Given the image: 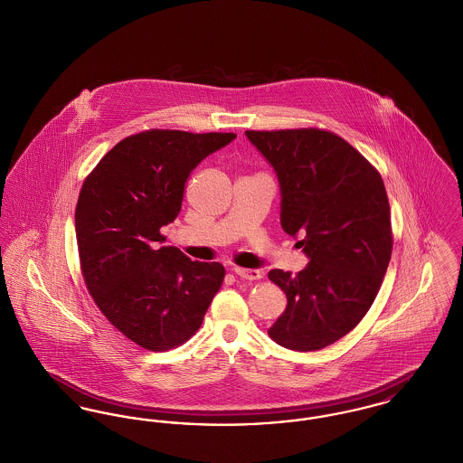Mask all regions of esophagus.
I'll return each mask as SVG.
<instances>
[{
	"mask_svg": "<svg viewBox=\"0 0 463 463\" xmlns=\"http://www.w3.org/2000/svg\"><path fill=\"white\" fill-rule=\"evenodd\" d=\"M233 272H235L239 278L246 279V280H258V279H261V272L256 270V269H241V267H235Z\"/></svg>",
	"mask_w": 463,
	"mask_h": 463,
	"instance_id": "obj_1",
	"label": "esophagus"
}]
</instances>
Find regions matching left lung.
<instances>
[{
    "instance_id": "obj_1",
    "label": "left lung",
    "mask_w": 463,
    "mask_h": 463,
    "mask_svg": "<svg viewBox=\"0 0 463 463\" xmlns=\"http://www.w3.org/2000/svg\"><path fill=\"white\" fill-rule=\"evenodd\" d=\"M280 187V226L302 239L307 267L270 270L288 306L269 328L279 345L317 351L367 314L392 258V222L379 172L335 133L304 128L246 131Z\"/></svg>"
}]
</instances>
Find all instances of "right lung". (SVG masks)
Returning a JSON list of instances; mask_svg holds the SVG:
<instances>
[{
    "label": "right lung",
    "mask_w": 463,
    "mask_h": 463,
    "mask_svg": "<svg viewBox=\"0 0 463 463\" xmlns=\"http://www.w3.org/2000/svg\"><path fill=\"white\" fill-rule=\"evenodd\" d=\"M235 133L149 129L112 147L84 181L75 232L82 278L103 316L144 349L181 345L202 325L224 267L165 242L189 174Z\"/></svg>",
    "instance_id": "right-lung-1"
}]
</instances>
